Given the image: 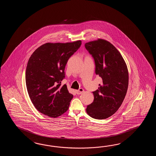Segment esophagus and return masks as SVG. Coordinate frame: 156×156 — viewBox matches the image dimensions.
Wrapping results in <instances>:
<instances>
[{
    "label": "esophagus",
    "instance_id": "obj_1",
    "mask_svg": "<svg viewBox=\"0 0 156 156\" xmlns=\"http://www.w3.org/2000/svg\"><path fill=\"white\" fill-rule=\"evenodd\" d=\"M83 92V89H82V88H80L78 90H77L76 94L77 95H80V94H82Z\"/></svg>",
    "mask_w": 156,
    "mask_h": 156
}]
</instances>
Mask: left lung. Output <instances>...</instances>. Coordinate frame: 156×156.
Wrapping results in <instances>:
<instances>
[{
    "label": "left lung",
    "mask_w": 156,
    "mask_h": 156,
    "mask_svg": "<svg viewBox=\"0 0 156 156\" xmlns=\"http://www.w3.org/2000/svg\"><path fill=\"white\" fill-rule=\"evenodd\" d=\"M95 61V73L103 80L93 91L94 99L86 112L96 119L112 116L121 106L126 95L129 76L126 63L118 50L106 40L99 39L85 44Z\"/></svg>",
    "instance_id": "left-lung-1"
}]
</instances>
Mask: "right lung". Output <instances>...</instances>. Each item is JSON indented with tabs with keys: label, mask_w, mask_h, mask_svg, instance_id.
Wrapping results in <instances>:
<instances>
[{
	"label": "right lung",
	"mask_w": 156,
	"mask_h": 156,
	"mask_svg": "<svg viewBox=\"0 0 156 156\" xmlns=\"http://www.w3.org/2000/svg\"><path fill=\"white\" fill-rule=\"evenodd\" d=\"M81 45V41L70 43H46L30 56L26 71L27 89L30 100L40 113L57 118L65 113L73 95L66 85L65 68L73 53Z\"/></svg>",
	"instance_id": "right-lung-1"
}]
</instances>
